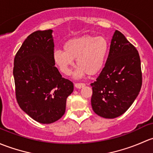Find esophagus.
I'll return each instance as SVG.
<instances>
[{"instance_id":"esophagus-1","label":"esophagus","mask_w":153,"mask_h":153,"mask_svg":"<svg viewBox=\"0 0 153 153\" xmlns=\"http://www.w3.org/2000/svg\"><path fill=\"white\" fill-rule=\"evenodd\" d=\"M74 86L76 88H79V89H80V88L85 87V83H75Z\"/></svg>"}]
</instances>
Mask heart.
I'll list each match as a JSON object with an SVG mask.
<instances>
[{
  "label": "heart",
  "mask_w": 153,
  "mask_h": 153,
  "mask_svg": "<svg viewBox=\"0 0 153 153\" xmlns=\"http://www.w3.org/2000/svg\"><path fill=\"white\" fill-rule=\"evenodd\" d=\"M109 44L102 36H83L68 40L63 50L56 49L53 53L54 63L65 75H70L74 66L78 65L74 76L81 78L87 74H95L102 68L108 55Z\"/></svg>",
  "instance_id": "obj_1"
}]
</instances>
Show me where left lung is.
Masks as SVG:
<instances>
[{
  "mask_svg": "<svg viewBox=\"0 0 153 153\" xmlns=\"http://www.w3.org/2000/svg\"><path fill=\"white\" fill-rule=\"evenodd\" d=\"M141 85L138 51L122 33L116 30L105 67L97 80L91 84L93 110L105 119L119 117L133 103Z\"/></svg>",
  "mask_w": 153,
  "mask_h": 153,
  "instance_id": "8db88e82",
  "label": "left lung"
}]
</instances>
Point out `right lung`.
Segmentation results:
<instances>
[{
  "instance_id": "1",
  "label": "right lung",
  "mask_w": 153,
  "mask_h": 153,
  "mask_svg": "<svg viewBox=\"0 0 153 153\" xmlns=\"http://www.w3.org/2000/svg\"><path fill=\"white\" fill-rule=\"evenodd\" d=\"M51 29L36 31L23 42L14 59L15 94L20 108L36 122L51 124L65 112L74 84L63 78L53 59Z\"/></svg>"
}]
</instances>
